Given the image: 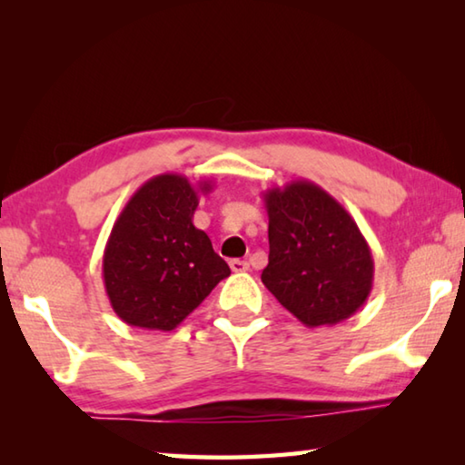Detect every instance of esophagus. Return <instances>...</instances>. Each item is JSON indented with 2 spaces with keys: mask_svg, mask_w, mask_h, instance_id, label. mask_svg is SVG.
<instances>
[{
  "mask_svg": "<svg viewBox=\"0 0 465 465\" xmlns=\"http://www.w3.org/2000/svg\"><path fill=\"white\" fill-rule=\"evenodd\" d=\"M230 269L233 272H246L250 269V264L246 261H240V258H233V261H230Z\"/></svg>",
  "mask_w": 465,
  "mask_h": 465,
  "instance_id": "obj_1",
  "label": "esophagus"
}]
</instances>
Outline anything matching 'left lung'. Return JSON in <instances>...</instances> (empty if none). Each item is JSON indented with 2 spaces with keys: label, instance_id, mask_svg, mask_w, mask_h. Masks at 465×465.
Masks as SVG:
<instances>
[{
  "label": "left lung",
  "instance_id": "left-lung-1",
  "mask_svg": "<svg viewBox=\"0 0 465 465\" xmlns=\"http://www.w3.org/2000/svg\"><path fill=\"white\" fill-rule=\"evenodd\" d=\"M262 196L271 246L264 287L308 328L349 320L371 293L375 271L355 219L312 180H291Z\"/></svg>",
  "mask_w": 465,
  "mask_h": 465
}]
</instances>
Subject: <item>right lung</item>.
Instances as JSON below:
<instances>
[{"instance_id":"obj_1","label":"right lung","mask_w":465,"mask_h":465,"mask_svg":"<svg viewBox=\"0 0 465 465\" xmlns=\"http://www.w3.org/2000/svg\"><path fill=\"white\" fill-rule=\"evenodd\" d=\"M211 180L160 174L141 184L116 217L102 256L108 302L124 324L170 332L232 271L193 223Z\"/></svg>"}]
</instances>
